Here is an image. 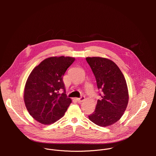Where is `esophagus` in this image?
I'll list each match as a JSON object with an SVG mask.
<instances>
[{
  "label": "esophagus",
  "mask_w": 156,
  "mask_h": 156,
  "mask_svg": "<svg viewBox=\"0 0 156 156\" xmlns=\"http://www.w3.org/2000/svg\"><path fill=\"white\" fill-rule=\"evenodd\" d=\"M76 101H77L79 103H80V102H83V101H84L85 97H84V96H81L80 98H76Z\"/></svg>",
  "instance_id": "obj_1"
}]
</instances>
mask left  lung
<instances>
[{"mask_svg":"<svg viewBox=\"0 0 156 156\" xmlns=\"http://www.w3.org/2000/svg\"><path fill=\"white\" fill-rule=\"evenodd\" d=\"M86 60L95 76L101 99L89 119L101 126L116 123L123 115L128 102V91L125 77L118 66L109 59L94 57Z\"/></svg>","mask_w":156,"mask_h":156,"instance_id":"obj_1","label":"left lung"}]
</instances>
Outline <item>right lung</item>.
<instances>
[{"label": "right lung", "mask_w": 156, "mask_h": 156, "mask_svg": "<svg viewBox=\"0 0 156 156\" xmlns=\"http://www.w3.org/2000/svg\"><path fill=\"white\" fill-rule=\"evenodd\" d=\"M75 60L64 56L48 58L28 76L24 101L29 114L39 123L49 125L55 122L64 115L72 102L66 96L63 76Z\"/></svg>", "instance_id": "right-lung-1"}]
</instances>
